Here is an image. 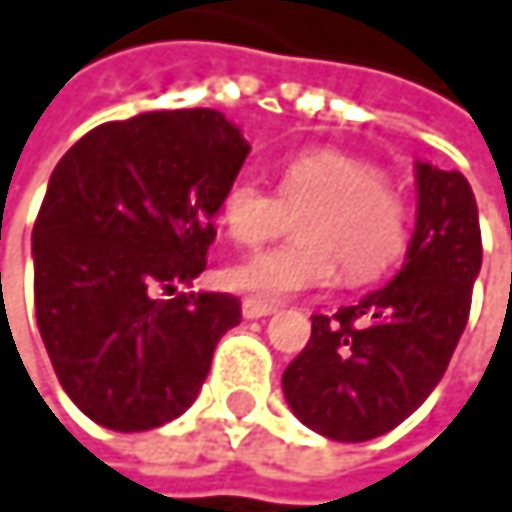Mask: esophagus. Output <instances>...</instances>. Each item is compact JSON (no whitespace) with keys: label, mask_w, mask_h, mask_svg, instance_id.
Returning a JSON list of instances; mask_svg holds the SVG:
<instances>
[{"label":"esophagus","mask_w":512,"mask_h":512,"mask_svg":"<svg viewBox=\"0 0 512 512\" xmlns=\"http://www.w3.org/2000/svg\"><path fill=\"white\" fill-rule=\"evenodd\" d=\"M276 312V306L273 303H264V300H242V315L245 318H267V315H273Z\"/></svg>","instance_id":"34e87169"}]
</instances>
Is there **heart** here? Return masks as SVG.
Segmentation results:
<instances>
[{
  "instance_id": "obj_1",
  "label": "heart",
  "mask_w": 512,
  "mask_h": 512,
  "mask_svg": "<svg viewBox=\"0 0 512 512\" xmlns=\"http://www.w3.org/2000/svg\"><path fill=\"white\" fill-rule=\"evenodd\" d=\"M300 239L248 258L224 273L233 291L258 300H285L331 285L370 282L388 270L407 245V203L382 172L343 151H306L285 163L279 197L254 175H236L221 197V227L239 248H258L285 224V209H299Z\"/></svg>"
}]
</instances>
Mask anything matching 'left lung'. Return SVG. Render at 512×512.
<instances>
[{"label": "left lung", "mask_w": 512, "mask_h": 512, "mask_svg": "<svg viewBox=\"0 0 512 512\" xmlns=\"http://www.w3.org/2000/svg\"><path fill=\"white\" fill-rule=\"evenodd\" d=\"M416 230L400 273L337 315H312L282 373L294 416L340 443L388 434L443 379L483 264L477 200L461 172L416 163Z\"/></svg>", "instance_id": "obj_1"}]
</instances>
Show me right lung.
<instances>
[{"mask_svg":"<svg viewBox=\"0 0 512 512\" xmlns=\"http://www.w3.org/2000/svg\"><path fill=\"white\" fill-rule=\"evenodd\" d=\"M248 142L212 108L99 124L57 163L32 227L35 321L72 404L102 428L151 431L185 413L233 294L191 291L212 218Z\"/></svg>","mask_w":512,"mask_h":512,"instance_id":"right-lung-1","label":"right lung"}]
</instances>
